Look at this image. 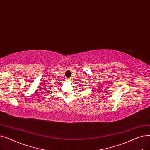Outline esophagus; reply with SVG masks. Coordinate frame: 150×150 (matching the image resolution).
I'll use <instances>...</instances> for the list:
<instances>
[{
    "label": "esophagus",
    "instance_id": "34e87169",
    "mask_svg": "<svg viewBox=\"0 0 150 150\" xmlns=\"http://www.w3.org/2000/svg\"><path fill=\"white\" fill-rule=\"evenodd\" d=\"M67 81H69V79H67Z\"/></svg>",
    "mask_w": 150,
    "mask_h": 150
}]
</instances>
